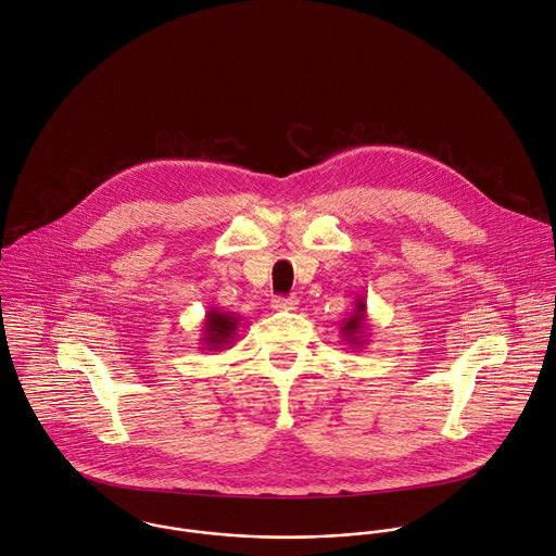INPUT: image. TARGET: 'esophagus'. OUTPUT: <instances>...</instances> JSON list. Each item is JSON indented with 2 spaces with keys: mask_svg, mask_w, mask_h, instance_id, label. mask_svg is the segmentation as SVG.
<instances>
[{
  "mask_svg": "<svg viewBox=\"0 0 556 556\" xmlns=\"http://www.w3.org/2000/svg\"><path fill=\"white\" fill-rule=\"evenodd\" d=\"M271 306H274V311H298L300 300L298 298H276L271 302Z\"/></svg>",
  "mask_w": 556,
  "mask_h": 556,
  "instance_id": "1",
  "label": "esophagus"
}]
</instances>
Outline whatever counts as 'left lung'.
Here are the masks:
<instances>
[{
    "instance_id": "1",
    "label": "left lung",
    "mask_w": 556,
    "mask_h": 556,
    "mask_svg": "<svg viewBox=\"0 0 556 556\" xmlns=\"http://www.w3.org/2000/svg\"><path fill=\"white\" fill-rule=\"evenodd\" d=\"M340 336L344 340V344L353 351H359L368 344L370 338V325H368V306L364 298L355 300V308L349 317L342 320L340 325Z\"/></svg>"
}]
</instances>
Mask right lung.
I'll list each match as a JSON object with an SVG mask.
<instances>
[{
    "instance_id": "obj_1",
    "label": "right lung",
    "mask_w": 556,
    "mask_h": 556,
    "mask_svg": "<svg viewBox=\"0 0 556 556\" xmlns=\"http://www.w3.org/2000/svg\"><path fill=\"white\" fill-rule=\"evenodd\" d=\"M241 317L233 313H223L218 308H210L203 318L201 346L203 351H227L233 346L238 338Z\"/></svg>"
}]
</instances>
